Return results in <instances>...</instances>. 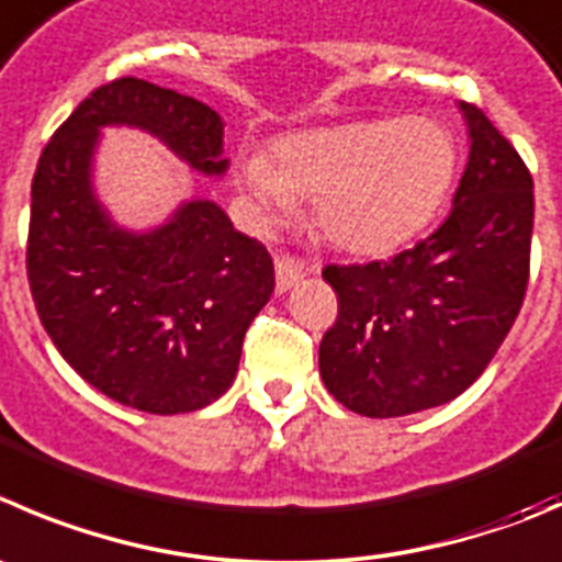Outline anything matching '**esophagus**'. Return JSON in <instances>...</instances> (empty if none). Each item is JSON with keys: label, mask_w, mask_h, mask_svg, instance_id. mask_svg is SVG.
I'll list each match as a JSON object with an SVG mask.
<instances>
[{"label": "esophagus", "mask_w": 562, "mask_h": 562, "mask_svg": "<svg viewBox=\"0 0 562 562\" xmlns=\"http://www.w3.org/2000/svg\"><path fill=\"white\" fill-rule=\"evenodd\" d=\"M274 274H277V293H288L293 285H299V280L304 277V263L296 258H277L274 263Z\"/></svg>", "instance_id": "esophagus-1"}]
</instances>
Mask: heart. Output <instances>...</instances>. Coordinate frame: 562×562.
<instances>
[{
	"label": "heart",
	"mask_w": 562,
	"mask_h": 562,
	"mask_svg": "<svg viewBox=\"0 0 562 562\" xmlns=\"http://www.w3.org/2000/svg\"><path fill=\"white\" fill-rule=\"evenodd\" d=\"M453 136L428 117L368 120L293 131L274 161L247 154L236 183L258 225H274L313 198V225L353 255H384L431 222L453 187Z\"/></svg>",
	"instance_id": "b5f03b06"
}]
</instances>
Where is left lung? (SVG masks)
<instances>
[{"label":"left lung","instance_id":"left-lung-1","mask_svg":"<svg viewBox=\"0 0 562 562\" xmlns=\"http://www.w3.org/2000/svg\"><path fill=\"white\" fill-rule=\"evenodd\" d=\"M470 161L437 233L392 260L326 266L337 321L318 348L326 390L362 417H403L459 397L519 315L532 241V178L472 103Z\"/></svg>","mask_w":562,"mask_h":562}]
</instances>
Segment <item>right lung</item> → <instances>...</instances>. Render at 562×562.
Returning <instances> with one entry per match:
<instances>
[{
  "mask_svg": "<svg viewBox=\"0 0 562 562\" xmlns=\"http://www.w3.org/2000/svg\"><path fill=\"white\" fill-rule=\"evenodd\" d=\"M103 128L145 131L209 178L231 167L225 125L205 103L134 76L92 90L37 161L32 299L65 362L98 392L148 414L198 412L231 390L274 263L209 198L183 200L148 231L117 225L95 192Z\"/></svg>",
  "mask_w": 562,
  "mask_h": 562,
  "instance_id": "obj_1",
  "label": "right lung"
}]
</instances>
